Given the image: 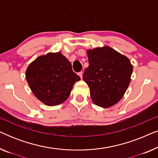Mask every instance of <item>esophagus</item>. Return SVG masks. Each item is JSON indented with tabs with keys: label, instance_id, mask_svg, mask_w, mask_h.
<instances>
[{
	"label": "esophagus",
	"instance_id": "esophagus-1",
	"mask_svg": "<svg viewBox=\"0 0 158 158\" xmlns=\"http://www.w3.org/2000/svg\"><path fill=\"white\" fill-rule=\"evenodd\" d=\"M77 75H79V77H81V78L82 79V78H83V73H82V72H80V73H77Z\"/></svg>",
	"mask_w": 158,
	"mask_h": 158
}]
</instances>
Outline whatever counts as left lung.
<instances>
[{"label": "left lung", "mask_w": 158, "mask_h": 158, "mask_svg": "<svg viewBox=\"0 0 158 158\" xmlns=\"http://www.w3.org/2000/svg\"><path fill=\"white\" fill-rule=\"evenodd\" d=\"M89 66L83 81L90 88L93 102L102 108L117 103L129 87L133 66L126 56L109 46L88 49Z\"/></svg>", "instance_id": "8db88e82"}]
</instances>
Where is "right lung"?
<instances>
[{"label": "right lung", "mask_w": 158, "mask_h": 158, "mask_svg": "<svg viewBox=\"0 0 158 158\" xmlns=\"http://www.w3.org/2000/svg\"><path fill=\"white\" fill-rule=\"evenodd\" d=\"M26 79L37 99L52 106L68 99L81 77L73 71L70 61L58 52L41 55L31 62L26 70Z\"/></svg>", "instance_id": "obj_1"}]
</instances>
